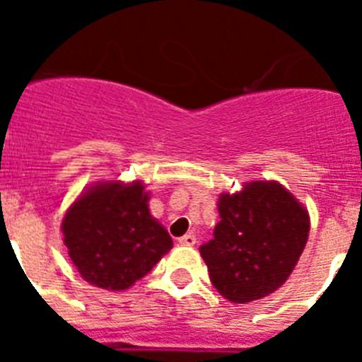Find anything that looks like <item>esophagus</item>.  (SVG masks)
<instances>
[{"instance_id":"obj_1","label":"esophagus","mask_w":362,"mask_h":362,"mask_svg":"<svg viewBox=\"0 0 362 362\" xmlns=\"http://www.w3.org/2000/svg\"><path fill=\"white\" fill-rule=\"evenodd\" d=\"M177 241L179 245H183V246H194L196 245V235H194V233H185L183 238H179Z\"/></svg>"}]
</instances>
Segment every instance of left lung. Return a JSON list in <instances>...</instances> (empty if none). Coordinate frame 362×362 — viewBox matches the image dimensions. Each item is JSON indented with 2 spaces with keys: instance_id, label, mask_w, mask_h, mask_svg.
<instances>
[{
  "instance_id": "8db88e82",
  "label": "left lung",
  "mask_w": 362,
  "mask_h": 362,
  "mask_svg": "<svg viewBox=\"0 0 362 362\" xmlns=\"http://www.w3.org/2000/svg\"><path fill=\"white\" fill-rule=\"evenodd\" d=\"M217 209L214 239L199 246L217 292L241 305L276 292L305 250V206L276 181H254L221 194Z\"/></svg>"
}]
</instances>
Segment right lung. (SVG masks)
<instances>
[{
    "label": "right lung",
    "mask_w": 362,
    "mask_h": 362,
    "mask_svg": "<svg viewBox=\"0 0 362 362\" xmlns=\"http://www.w3.org/2000/svg\"><path fill=\"white\" fill-rule=\"evenodd\" d=\"M63 238L79 276L105 290H124L172 248V238L150 216L148 192L136 181L99 183L66 210Z\"/></svg>",
    "instance_id": "1"
}]
</instances>
